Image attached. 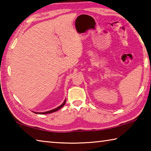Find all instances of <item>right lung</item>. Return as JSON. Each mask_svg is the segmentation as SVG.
Instances as JSON below:
<instances>
[{
	"mask_svg": "<svg viewBox=\"0 0 151 151\" xmlns=\"http://www.w3.org/2000/svg\"><path fill=\"white\" fill-rule=\"evenodd\" d=\"M65 103H66V100L64 101V103L62 104H61V105L57 107V108H56V109H52V110H50V111H47V112H35V113H36V114H48V113H52V112H54L57 111L58 110H59L60 109L62 108V107L65 104Z\"/></svg>",
	"mask_w": 151,
	"mask_h": 151,
	"instance_id": "obj_1",
	"label": "right lung"
}]
</instances>
